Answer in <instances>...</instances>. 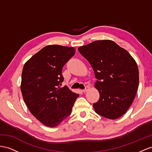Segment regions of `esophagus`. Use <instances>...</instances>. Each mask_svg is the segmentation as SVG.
<instances>
[{"instance_id":"obj_1","label":"esophagus","mask_w":152,"mask_h":152,"mask_svg":"<svg viewBox=\"0 0 152 152\" xmlns=\"http://www.w3.org/2000/svg\"><path fill=\"white\" fill-rule=\"evenodd\" d=\"M89 90V87L88 86H87L86 87H85V88L84 89V90H83V92H86L87 91Z\"/></svg>"}]
</instances>
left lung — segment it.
<instances>
[{
    "instance_id": "8db88e82",
    "label": "left lung",
    "mask_w": 152,
    "mask_h": 152,
    "mask_svg": "<svg viewBox=\"0 0 152 152\" xmlns=\"http://www.w3.org/2000/svg\"><path fill=\"white\" fill-rule=\"evenodd\" d=\"M80 54L88 61L98 80L99 93L93 104L97 114L115 119L126 113L134 102L139 86V70L126 50L109 40H97L80 47Z\"/></svg>"
}]
</instances>
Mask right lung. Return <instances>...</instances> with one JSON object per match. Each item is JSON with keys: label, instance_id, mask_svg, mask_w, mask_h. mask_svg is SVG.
Segmentation results:
<instances>
[{"label": "right lung", "instance_id": "add662e5", "mask_svg": "<svg viewBox=\"0 0 152 152\" xmlns=\"http://www.w3.org/2000/svg\"><path fill=\"white\" fill-rule=\"evenodd\" d=\"M71 47L50 45L42 48L24 64L20 89L28 109L44 125L55 127L71 114L79 94L64 81V65L75 55Z\"/></svg>", "mask_w": 152, "mask_h": 152}]
</instances>
